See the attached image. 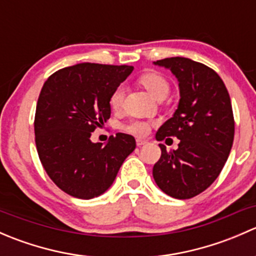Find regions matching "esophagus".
I'll return each mask as SVG.
<instances>
[{
	"label": "esophagus",
	"instance_id": "obj_1",
	"mask_svg": "<svg viewBox=\"0 0 256 256\" xmlns=\"http://www.w3.org/2000/svg\"><path fill=\"white\" fill-rule=\"evenodd\" d=\"M144 144H147V140H144V138H136V144H138V147L142 146Z\"/></svg>",
	"mask_w": 256,
	"mask_h": 256
}]
</instances>
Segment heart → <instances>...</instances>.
<instances>
[{"label":"heart","mask_w":256,"mask_h":256,"mask_svg":"<svg viewBox=\"0 0 256 256\" xmlns=\"http://www.w3.org/2000/svg\"><path fill=\"white\" fill-rule=\"evenodd\" d=\"M138 82L148 90L150 94L157 99L161 95H167L170 90L168 82L161 76V74L156 73V72H147L140 76ZM124 96H125V86L124 85H118L114 89L112 96H110V106L114 110H118L122 106ZM124 130L128 134L138 136H144L150 130V122L144 120H132L128 124L124 125Z\"/></svg>","instance_id":"b5f03b06"}]
</instances>
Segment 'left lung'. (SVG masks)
Masks as SVG:
<instances>
[{"instance_id": "obj_1", "label": "left lung", "mask_w": 256, "mask_h": 256, "mask_svg": "<svg viewBox=\"0 0 256 256\" xmlns=\"http://www.w3.org/2000/svg\"><path fill=\"white\" fill-rule=\"evenodd\" d=\"M178 80L180 99L174 116L156 134L157 141L180 140L177 150L162 154L154 164V182L166 194L188 200L206 190L223 170L234 140V116L229 92L212 68L183 58L161 59Z\"/></svg>"}]
</instances>
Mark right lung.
Wrapping results in <instances>:
<instances>
[{
  "mask_svg": "<svg viewBox=\"0 0 256 256\" xmlns=\"http://www.w3.org/2000/svg\"><path fill=\"white\" fill-rule=\"evenodd\" d=\"M134 70L130 66L80 63L59 69L40 90L34 116L38 156L60 188L80 200L102 194L126 157L135 150L134 136L118 132L105 146L90 136L112 114L110 96Z\"/></svg>",
  "mask_w": 256,
  "mask_h": 256,
  "instance_id": "1",
  "label": "right lung"
}]
</instances>
